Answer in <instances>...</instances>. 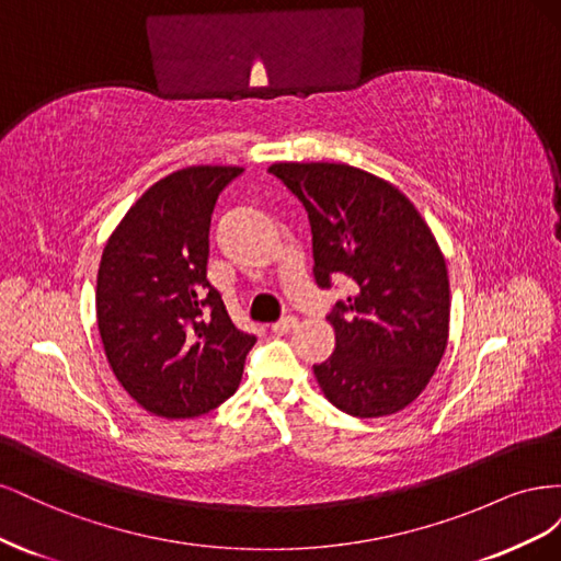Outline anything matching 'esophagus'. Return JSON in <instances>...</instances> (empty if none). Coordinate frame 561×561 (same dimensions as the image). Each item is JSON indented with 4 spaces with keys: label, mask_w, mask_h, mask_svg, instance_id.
<instances>
[{
    "label": "esophagus",
    "mask_w": 561,
    "mask_h": 561,
    "mask_svg": "<svg viewBox=\"0 0 561 561\" xmlns=\"http://www.w3.org/2000/svg\"><path fill=\"white\" fill-rule=\"evenodd\" d=\"M297 318L295 316H285L283 320H278V322H274V325H271V330H274V334H290L295 328H297Z\"/></svg>",
    "instance_id": "1"
}]
</instances>
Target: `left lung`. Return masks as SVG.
Here are the masks:
<instances>
[{
  "mask_svg": "<svg viewBox=\"0 0 561 561\" xmlns=\"http://www.w3.org/2000/svg\"><path fill=\"white\" fill-rule=\"evenodd\" d=\"M309 213L320 287L344 274L355 295L328 316L336 346L313 365L336 410L377 419L404 410L443 360L449 336L445 254L396 184L348 163L268 165Z\"/></svg>",
  "mask_w": 561,
  "mask_h": 561,
  "instance_id": "8db88e82",
  "label": "left lung"
}]
</instances>
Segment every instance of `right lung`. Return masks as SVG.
Wrapping results in <instances>:
<instances>
[{
  "label": "right lung",
  "mask_w": 561,
  "mask_h": 561,
  "mask_svg": "<svg viewBox=\"0 0 561 561\" xmlns=\"http://www.w3.org/2000/svg\"><path fill=\"white\" fill-rule=\"evenodd\" d=\"M239 165H190L133 203L105 243L95 316L107 363L142 410L196 419L236 393L252 334L208 280L219 192Z\"/></svg>",
  "instance_id": "add662e5"
}]
</instances>
